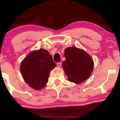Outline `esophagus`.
<instances>
[{
    "mask_svg": "<svg viewBox=\"0 0 120 120\" xmlns=\"http://www.w3.org/2000/svg\"><path fill=\"white\" fill-rule=\"evenodd\" d=\"M61 64H62V63H60V62H59V63H57V66H58V67H61Z\"/></svg>",
    "mask_w": 120,
    "mask_h": 120,
    "instance_id": "obj_1",
    "label": "esophagus"
}]
</instances>
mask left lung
Returning a JSON list of instances; mask_svg holds the SVG:
<instances>
[{"label":"left lung","instance_id":"1","mask_svg":"<svg viewBox=\"0 0 120 120\" xmlns=\"http://www.w3.org/2000/svg\"><path fill=\"white\" fill-rule=\"evenodd\" d=\"M65 61L62 67L69 81L80 84L90 78L94 62L89 54L82 49L73 46L64 51Z\"/></svg>","mask_w":120,"mask_h":120}]
</instances>
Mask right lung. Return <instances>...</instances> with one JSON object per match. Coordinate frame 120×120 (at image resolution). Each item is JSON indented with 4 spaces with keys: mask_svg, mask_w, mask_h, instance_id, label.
Instances as JSON below:
<instances>
[{
    "mask_svg": "<svg viewBox=\"0 0 120 120\" xmlns=\"http://www.w3.org/2000/svg\"><path fill=\"white\" fill-rule=\"evenodd\" d=\"M56 66L48 51L40 49L27 55L21 62L20 71L29 87L39 91L47 84L51 70Z\"/></svg>",
    "mask_w": 120,
    "mask_h": 120,
    "instance_id": "1",
    "label": "right lung"
}]
</instances>
